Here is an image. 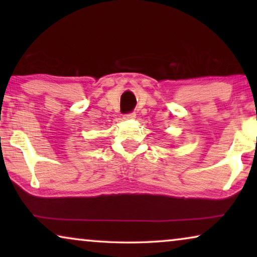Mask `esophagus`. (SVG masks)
<instances>
[{
    "label": "esophagus",
    "instance_id": "esophagus-1",
    "mask_svg": "<svg viewBox=\"0 0 257 257\" xmlns=\"http://www.w3.org/2000/svg\"><path fill=\"white\" fill-rule=\"evenodd\" d=\"M135 118H136L135 112H130V113H126L124 115V119H135Z\"/></svg>",
    "mask_w": 257,
    "mask_h": 257
}]
</instances>
